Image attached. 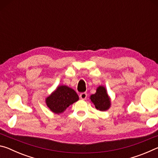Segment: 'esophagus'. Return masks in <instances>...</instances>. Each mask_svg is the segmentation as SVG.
<instances>
[{
  "instance_id": "esophagus-1",
  "label": "esophagus",
  "mask_w": 158,
  "mask_h": 158,
  "mask_svg": "<svg viewBox=\"0 0 158 158\" xmlns=\"http://www.w3.org/2000/svg\"><path fill=\"white\" fill-rule=\"evenodd\" d=\"M79 98L81 99V100H85L87 98V93H81L79 95Z\"/></svg>"
}]
</instances>
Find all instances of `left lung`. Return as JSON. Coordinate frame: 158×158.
I'll list each match as a JSON object with an SVG mask.
<instances>
[{"label":"left lung","mask_w":158,"mask_h":158,"mask_svg":"<svg viewBox=\"0 0 158 158\" xmlns=\"http://www.w3.org/2000/svg\"><path fill=\"white\" fill-rule=\"evenodd\" d=\"M90 99L94 104L95 108L100 111H105L111 106L110 98L109 97L106 89L102 85L98 88L96 93L90 95Z\"/></svg>","instance_id":"1"}]
</instances>
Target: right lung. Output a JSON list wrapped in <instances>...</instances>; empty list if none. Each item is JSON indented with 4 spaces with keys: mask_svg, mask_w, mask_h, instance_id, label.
I'll return each instance as SVG.
<instances>
[{
    "mask_svg": "<svg viewBox=\"0 0 158 158\" xmlns=\"http://www.w3.org/2000/svg\"><path fill=\"white\" fill-rule=\"evenodd\" d=\"M77 100L79 96L73 89L67 85H59L46 98V104L52 112L59 114Z\"/></svg>",
    "mask_w": 158,
    "mask_h": 158,
    "instance_id": "add662e5",
    "label": "right lung"
}]
</instances>
